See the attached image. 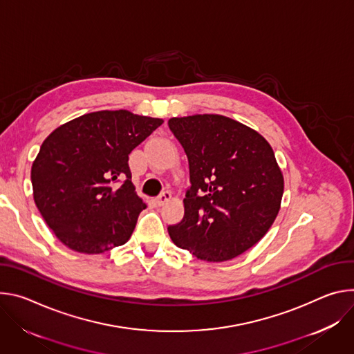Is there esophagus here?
I'll use <instances>...</instances> for the list:
<instances>
[{
  "label": "esophagus",
  "mask_w": 354,
  "mask_h": 354,
  "mask_svg": "<svg viewBox=\"0 0 354 354\" xmlns=\"http://www.w3.org/2000/svg\"><path fill=\"white\" fill-rule=\"evenodd\" d=\"M171 192L170 191H165V192H162L159 197H157V200H156V203H157V205L159 207H163L165 204H167L170 200H171Z\"/></svg>",
  "instance_id": "34e87169"
}]
</instances>
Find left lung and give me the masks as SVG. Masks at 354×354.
I'll return each mask as SVG.
<instances>
[{
    "label": "left lung",
    "instance_id": "left-lung-1",
    "mask_svg": "<svg viewBox=\"0 0 354 354\" xmlns=\"http://www.w3.org/2000/svg\"><path fill=\"white\" fill-rule=\"evenodd\" d=\"M188 157L184 218L169 226L176 246L205 261H226L254 246L276 221L284 177L270 143L216 113L170 118Z\"/></svg>",
    "mask_w": 354,
    "mask_h": 354
}]
</instances>
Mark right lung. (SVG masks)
<instances>
[{
    "mask_svg": "<svg viewBox=\"0 0 354 354\" xmlns=\"http://www.w3.org/2000/svg\"><path fill=\"white\" fill-rule=\"evenodd\" d=\"M162 124L105 109L60 125L44 140L30 170L33 200L63 245L100 254L129 241L146 204L131 180L128 156Z\"/></svg>",
    "mask_w": 354,
    "mask_h": 354,
    "instance_id": "1",
    "label": "right lung"
}]
</instances>
